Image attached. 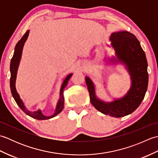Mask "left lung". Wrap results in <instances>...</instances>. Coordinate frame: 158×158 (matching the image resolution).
<instances>
[{"label": "left lung", "instance_id": "8db88e82", "mask_svg": "<svg viewBox=\"0 0 158 158\" xmlns=\"http://www.w3.org/2000/svg\"><path fill=\"white\" fill-rule=\"evenodd\" d=\"M110 41L117 56L111 61L125 64L130 73L132 84L129 91L121 99L105 102L96 98L94 85L89 77H85V82L90 102L97 110L105 115L122 117L135 111L145 97L149 80L147 61L140 42L132 33L127 31L113 32Z\"/></svg>", "mask_w": 158, "mask_h": 158}]
</instances>
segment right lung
Returning <instances> with one entry per match:
<instances>
[{
	"label": "right lung",
	"instance_id": "1",
	"mask_svg": "<svg viewBox=\"0 0 158 158\" xmlns=\"http://www.w3.org/2000/svg\"><path fill=\"white\" fill-rule=\"evenodd\" d=\"M29 34V31H26L23 36L22 37V39L17 43L15 48L14 53H13V58L11 60V64H10V72H11V78H10V88H11V92L12 94V96L13 98L15 100L16 103L18 104V105L19 106V108L21 109L23 112L26 114H27L28 115L31 116L32 118H35L38 120H45V119H51L52 117L56 116L58 114H59L64 109V89L66 88V85L68 84V82L70 77H72L73 74H70L67 76L65 79L64 80L62 83V85L60 89V99L58 100V105L56 106V111L52 116H45L43 115L41 110H38L35 112H31L27 110L26 108L24 105H23L22 100L20 99V97L19 94L16 91L15 88V80H16V76H17V71H18V66L20 62V59H21L22 49L24 43L27 39Z\"/></svg>",
	"mask_w": 158,
	"mask_h": 158
}]
</instances>
